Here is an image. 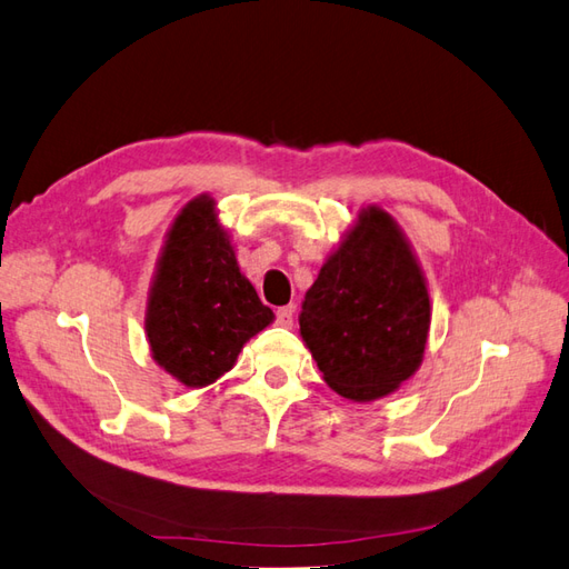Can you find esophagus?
Wrapping results in <instances>:
<instances>
[{
	"instance_id": "obj_1",
	"label": "esophagus",
	"mask_w": 569,
	"mask_h": 569,
	"mask_svg": "<svg viewBox=\"0 0 569 569\" xmlns=\"http://www.w3.org/2000/svg\"><path fill=\"white\" fill-rule=\"evenodd\" d=\"M293 317H296V308L293 305H286V308H279V312H276V325L279 327H293Z\"/></svg>"
}]
</instances>
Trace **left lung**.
Returning <instances> with one entry per match:
<instances>
[{
	"mask_svg": "<svg viewBox=\"0 0 569 569\" xmlns=\"http://www.w3.org/2000/svg\"><path fill=\"white\" fill-rule=\"evenodd\" d=\"M300 337L325 382L353 401L391 395L420 368L430 298L409 240L368 207L305 293Z\"/></svg>",
	"mask_w": 569,
	"mask_h": 569,
	"instance_id": "1",
	"label": "left lung"
}]
</instances>
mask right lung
Listing matches in <instances>:
<instances>
[{"label":"right lung","mask_w":569,"mask_h":569,"mask_svg":"<svg viewBox=\"0 0 569 569\" xmlns=\"http://www.w3.org/2000/svg\"><path fill=\"white\" fill-rule=\"evenodd\" d=\"M271 322V308L240 273L216 201L192 199L168 232L149 293L146 337L153 360L184 387H207Z\"/></svg>","instance_id":"obj_1"}]
</instances>
